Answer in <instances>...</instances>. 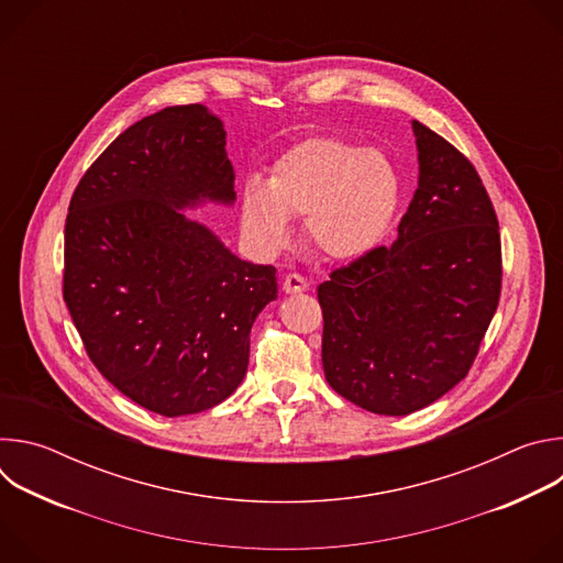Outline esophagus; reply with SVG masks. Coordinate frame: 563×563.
I'll return each instance as SVG.
<instances>
[{
  "label": "esophagus",
  "mask_w": 563,
  "mask_h": 563,
  "mask_svg": "<svg viewBox=\"0 0 563 563\" xmlns=\"http://www.w3.org/2000/svg\"><path fill=\"white\" fill-rule=\"evenodd\" d=\"M309 287V283L302 278V276H298V274H289V276H285V280H283V291L285 294H300V291H305Z\"/></svg>",
  "instance_id": "esophagus-1"
}]
</instances>
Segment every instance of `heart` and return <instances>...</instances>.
I'll return each mask as SVG.
<instances>
[{"label":"heart","mask_w":563,"mask_h":563,"mask_svg":"<svg viewBox=\"0 0 563 563\" xmlns=\"http://www.w3.org/2000/svg\"><path fill=\"white\" fill-rule=\"evenodd\" d=\"M400 200L391 159L339 137H311L283 153L267 178L240 198L243 231L267 252L280 250L291 218L305 216L307 243L330 261H356L385 238Z\"/></svg>","instance_id":"b5f03b06"}]
</instances>
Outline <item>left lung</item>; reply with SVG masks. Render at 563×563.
I'll use <instances>...</instances> for the list:
<instances>
[{
    "label": "left lung",
    "mask_w": 563,
    "mask_h": 563,
    "mask_svg": "<svg viewBox=\"0 0 563 563\" xmlns=\"http://www.w3.org/2000/svg\"><path fill=\"white\" fill-rule=\"evenodd\" d=\"M419 187L389 247L318 285L323 369L354 406L412 415L465 378L499 305V222L470 159L412 122Z\"/></svg>",
    "instance_id": "8db88e82"
}]
</instances>
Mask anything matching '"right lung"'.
<instances>
[{"instance_id": "right-lung-1", "label": "right lung", "mask_w": 563, "mask_h": 563, "mask_svg": "<svg viewBox=\"0 0 563 563\" xmlns=\"http://www.w3.org/2000/svg\"><path fill=\"white\" fill-rule=\"evenodd\" d=\"M227 133L202 104L120 133L79 180L64 229V300L100 374L137 406L185 417L233 394L276 267L231 254L185 209L233 205Z\"/></svg>"}]
</instances>
